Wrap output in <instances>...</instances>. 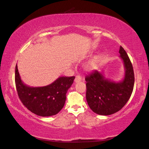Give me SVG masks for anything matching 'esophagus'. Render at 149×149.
<instances>
[{"label":"esophagus","mask_w":149,"mask_h":149,"mask_svg":"<svg viewBox=\"0 0 149 149\" xmlns=\"http://www.w3.org/2000/svg\"><path fill=\"white\" fill-rule=\"evenodd\" d=\"M82 80V78L80 75H76V77L75 78V83H78L79 82H81Z\"/></svg>","instance_id":"1"}]
</instances>
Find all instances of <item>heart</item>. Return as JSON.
I'll return each mask as SVG.
<instances>
[{"instance_id": "obj_1", "label": "heart", "mask_w": 149, "mask_h": 149, "mask_svg": "<svg viewBox=\"0 0 149 149\" xmlns=\"http://www.w3.org/2000/svg\"><path fill=\"white\" fill-rule=\"evenodd\" d=\"M98 63V58H96L95 59H93V60L89 62L88 63V65H87V67H86V69L88 71H91L93 70H94L95 68V67H96V65H97Z\"/></svg>"}]
</instances>
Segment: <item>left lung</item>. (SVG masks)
Listing matches in <instances>:
<instances>
[{
    "instance_id": "1",
    "label": "left lung",
    "mask_w": 149,
    "mask_h": 149,
    "mask_svg": "<svg viewBox=\"0 0 149 149\" xmlns=\"http://www.w3.org/2000/svg\"><path fill=\"white\" fill-rule=\"evenodd\" d=\"M119 57L123 60L124 76L116 82L107 79L101 72L95 70L86 76V100L93 112L109 116L118 112L126 105L132 94L134 76L126 52L120 46Z\"/></svg>"
}]
</instances>
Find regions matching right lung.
Here are the masks:
<instances>
[{"mask_svg": "<svg viewBox=\"0 0 149 149\" xmlns=\"http://www.w3.org/2000/svg\"><path fill=\"white\" fill-rule=\"evenodd\" d=\"M74 79V76L60 77L47 86L30 87L21 79L16 65L15 83L19 98L30 111L39 116H54L60 111L65 105L66 93Z\"/></svg>", "mask_w": 149, "mask_h": 149, "instance_id": "add662e5", "label": "right lung"}]
</instances>
